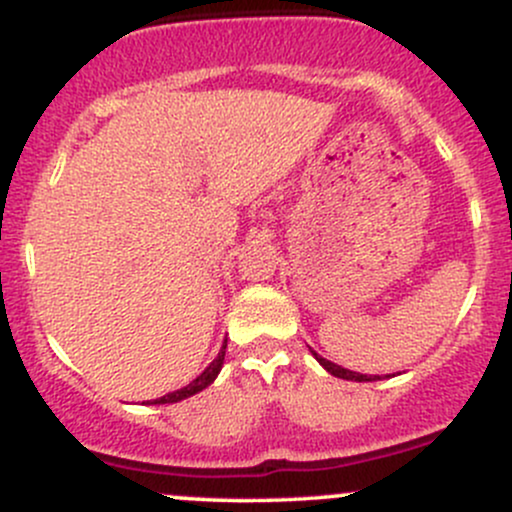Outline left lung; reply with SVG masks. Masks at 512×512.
Wrapping results in <instances>:
<instances>
[{
    "label": "left lung",
    "instance_id": "left-lung-1",
    "mask_svg": "<svg viewBox=\"0 0 512 512\" xmlns=\"http://www.w3.org/2000/svg\"><path fill=\"white\" fill-rule=\"evenodd\" d=\"M313 352V350H311ZM313 357L318 359V364L320 367L325 369V372H330L333 376H338V379H347V381H379L381 376L379 374H359V372H352V369H345V367H340V364H335V362H330V359H325V357H320L318 352H313ZM391 376V374H389Z\"/></svg>",
    "mask_w": 512,
    "mask_h": 512
}]
</instances>
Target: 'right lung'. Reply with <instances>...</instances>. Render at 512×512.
<instances>
[{
    "instance_id": "obj_1",
    "label": "right lung",
    "mask_w": 512,
    "mask_h": 512,
    "mask_svg": "<svg viewBox=\"0 0 512 512\" xmlns=\"http://www.w3.org/2000/svg\"><path fill=\"white\" fill-rule=\"evenodd\" d=\"M226 345H228V340H223V347H221V352H218V357L213 359V362L209 364V367L204 369V372H201L199 376H196V379L192 381V384L182 386V389H177V391L167 393V396H162V398H155V401H148V406H162V403H179V401H184V398L194 396V393L204 391L206 386H211L213 381H216L218 372H221L223 359H226Z\"/></svg>"
}]
</instances>
